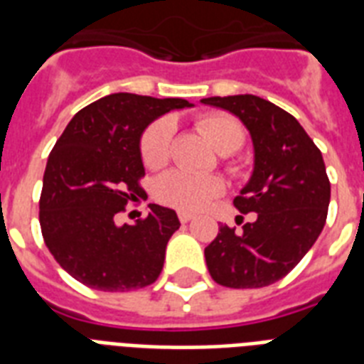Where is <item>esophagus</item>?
I'll list each match as a JSON object with an SVG mask.
<instances>
[{"mask_svg":"<svg viewBox=\"0 0 364 364\" xmlns=\"http://www.w3.org/2000/svg\"><path fill=\"white\" fill-rule=\"evenodd\" d=\"M177 217H179V221L181 223H188L194 219L193 213H188V211H179V213H177Z\"/></svg>","mask_w":364,"mask_h":364,"instance_id":"obj_1","label":"esophagus"}]
</instances>
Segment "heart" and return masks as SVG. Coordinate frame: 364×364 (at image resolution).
<instances>
[{
	"label": "heart",
	"instance_id": "1",
	"mask_svg": "<svg viewBox=\"0 0 364 364\" xmlns=\"http://www.w3.org/2000/svg\"><path fill=\"white\" fill-rule=\"evenodd\" d=\"M198 130L221 154H232L243 147L245 130L238 119L227 113H205L198 119ZM176 124L168 117L154 121L143 132L139 151L143 164L149 170H159L168 164L171 156ZM228 171L240 176L242 168L236 162H227ZM223 181L215 176H198L187 170H171L160 177L154 185V196L159 202L181 211H200L211 200L221 196Z\"/></svg>",
	"mask_w": 364,
	"mask_h": 364
}]
</instances>
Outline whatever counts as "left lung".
Returning <instances> with one entry per match:
<instances>
[{
  "mask_svg": "<svg viewBox=\"0 0 364 364\" xmlns=\"http://www.w3.org/2000/svg\"><path fill=\"white\" fill-rule=\"evenodd\" d=\"M202 104L230 111L247 126L255 168L234 205L240 213H257L240 234L219 227L204 251L205 264L223 287H266L299 264L325 227L331 181L321 151L293 115L268 100L240 94Z\"/></svg>",
  "mask_w": 364,
  "mask_h": 364,
  "instance_id": "1",
  "label": "left lung"
}]
</instances>
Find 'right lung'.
Listing matches in <instances>:
<instances>
[{
	"mask_svg": "<svg viewBox=\"0 0 364 364\" xmlns=\"http://www.w3.org/2000/svg\"><path fill=\"white\" fill-rule=\"evenodd\" d=\"M181 98L109 94L82 107L48 154L39 198L45 245L87 287L124 293L156 282L168 240L179 228L170 208L119 225L128 202L147 198L139 137L151 121L188 107Z\"/></svg>",
	"mask_w": 364,
	"mask_h": 364,
	"instance_id": "right-lung-1",
	"label": "right lung"
}]
</instances>
